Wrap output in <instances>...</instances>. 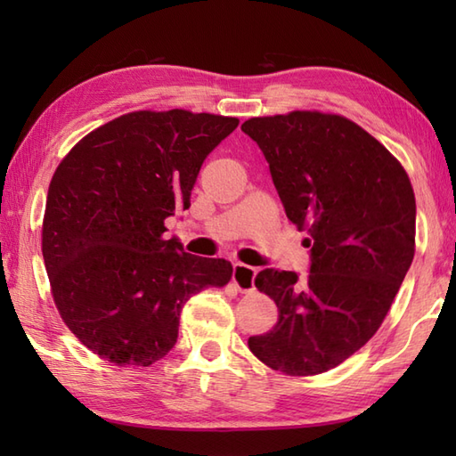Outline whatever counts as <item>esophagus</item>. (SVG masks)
Listing matches in <instances>:
<instances>
[{"label": "esophagus", "instance_id": "34e87169", "mask_svg": "<svg viewBox=\"0 0 456 456\" xmlns=\"http://www.w3.org/2000/svg\"><path fill=\"white\" fill-rule=\"evenodd\" d=\"M255 276H256V268L253 266L240 265V263L233 266V284L237 286L239 292H253Z\"/></svg>", "mask_w": 456, "mask_h": 456}]
</instances>
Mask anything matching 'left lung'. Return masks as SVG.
Listing matches in <instances>:
<instances>
[{
  "mask_svg": "<svg viewBox=\"0 0 456 456\" xmlns=\"http://www.w3.org/2000/svg\"><path fill=\"white\" fill-rule=\"evenodd\" d=\"M240 129L263 151L286 217L309 235L307 276L265 268L255 278L280 315L248 348L280 372H327L378 331L411 266V182L384 144L341 115L292 111Z\"/></svg>",
  "mask_w": 456,
  "mask_h": 456,
  "instance_id": "obj_1",
  "label": "left lung"
}]
</instances>
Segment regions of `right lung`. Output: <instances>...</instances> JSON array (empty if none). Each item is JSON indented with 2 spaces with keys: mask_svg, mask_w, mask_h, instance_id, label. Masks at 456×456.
Wrapping results in <instances>:
<instances>
[{
  "mask_svg": "<svg viewBox=\"0 0 456 456\" xmlns=\"http://www.w3.org/2000/svg\"><path fill=\"white\" fill-rule=\"evenodd\" d=\"M239 119L134 111L92 131L48 186L43 258L68 329L113 364L149 366L172 351L180 312L225 286V258L193 256L164 219L190 208L208 154Z\"/></svg>",
  "mask_w": 456,
  "mask_h": 456,
  "instance_id": "add662e5",
  "label": "right lung"
}]
</instances>
